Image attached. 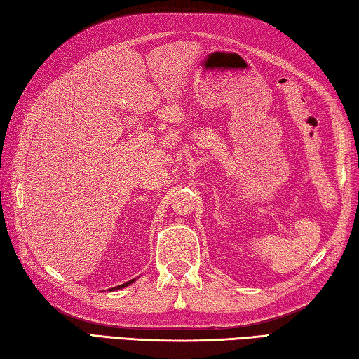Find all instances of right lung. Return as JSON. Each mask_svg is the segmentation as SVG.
I'll use <instances>...</instances> for the list:
<instances>
[{
    "label": "right lung",
    "instance_id": "1",
    "mask_svg": "<svg viewBox=\"0 0 359 359\" xmlns=\"http://www.w3.org/2000/svg\"><path fill=\"white\" fill-rule=\"evenodd\" d=\"M133 281H134V280H131V281H128V283H125V285H121V286H117V287H112V290H116V289H121V287H126V286H130Z\"/></svg>",
    "mask_w": 359,
    "mask_h": 359
}]
</instances>
